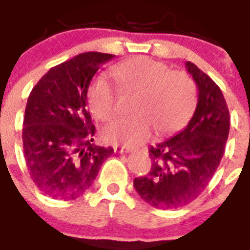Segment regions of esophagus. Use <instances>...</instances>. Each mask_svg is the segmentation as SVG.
<instances>
[{"label": "esophagus", "instance_id": "obj_1", "mask_svg": "<svg viewBox=\"0 0 250 250\" xmlns=\"http://www.w3.org/2000/svg\"><path fill=\"white\" fill-rule=\"evenodd\" d=\"M114 151L119 152V154H124V152H129L130 149L125 146H120V145H114Z\"/></svg>", "mask_w": 250, "mask_h": 250}]
</instances>
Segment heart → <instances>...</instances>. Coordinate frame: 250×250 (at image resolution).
I'll return each mask as SVG.
<instances>
[{
	"label": "heart",
	"mask_w": 250,
	"mask_h": 250,
	"mask_svg": "<svg viewBox=\"0 0 250 250\" xmlns=\"http://www.w3.org/2000/svg\"><path fill=\"white\" fill-rule=\"evenodd\" d=\"M121 89L136 95L131 118L106 125L101 136L107 143L127 146L144 143L152 130L156 136H167L184 129L193 118L198 104L195 83L189 75L173 71L169 65L147 56H135L112 68ZM91 114L109 121L118 112V95L104 79H98L87 90Z\"/></svg>",
	"instance_id": "heart-1"
}]
</instances>
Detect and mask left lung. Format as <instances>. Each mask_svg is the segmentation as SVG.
<instances>
[{
	"mask_svg": "<svg viewBox=\"0 0 250 250\" xmlns=\"http://www.w3.org/2000/svg\"><path fill=\"white\" fill-rule=\"evenodd\" d=\"M188 72L198 86V105L183 131L150 146L151 169L134 179L140 198L158 209H176L196 199L224 155L230 116L220 87L190 61Z\"/></svg>",
	"mask_w": 250,
	"mask_h": 250,
	"instance_id": "left-lung-1",
	"label": "left lung"
}]
</instances>
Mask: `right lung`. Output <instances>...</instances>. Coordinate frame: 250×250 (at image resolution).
Here are the masks:
<instances>
[{
	"mask_svg": "<svg viewBox=\"0 0 250 250\" xmlns=\"http://www.w3.org/2000/svg\"><path fill=\"white\" fill-rule=\"evenodd\" d=\"M114 55L85 52L50 68L28 96L22 141L31 179L54 199L74 200L89 190L111 146L92 144L87 89Z\"/></svg>",
	"mask_w": 250,
	"mask_h": 250,
	"instance_id": "right-lung-1",
	"label": "right lung"
}]
</instances>
